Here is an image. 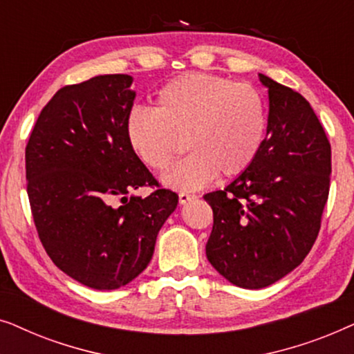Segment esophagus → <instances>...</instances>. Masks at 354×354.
I'll use <instances>...</instances> for the list:
<instances>
[{"mask_svg": "<svg viewBox=\"0 0 354 354\" xmlns=\"http://www.w3.org/2000/svg\"><path fill=\"white\" fill-rule=\"evenodd\" d=\"M195 198L196 195H190V193H178V203H180V205H187L188 201L195 200Z\"/></svg>", "mask_w": 354, "mask_h": 354, "instance_id": "esophagus-1", "label": "esophagus"}]
</instances>
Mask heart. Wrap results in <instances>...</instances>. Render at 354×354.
I'll return each instance as SVG.
<instances>
[{"label": "heart", "mask_w": 354, "mask_h": 354, "mask_svg": "<svg viewBox=\"0 0 354 354\" xmlns=\"http://www.w3.org/2000/svg\"><path fill=\"white\" fill-rule=\"evenodd\" d=\"M268 129L263 95L248 84L209 74H185L162 86L154 111L133 109L125 130L132 149L151 171L162 172L180 156L162 182L192 192L216 174L239 176L258 156Z\"/></svg>", "instance_id": "b5f03b06"}]
</instances>
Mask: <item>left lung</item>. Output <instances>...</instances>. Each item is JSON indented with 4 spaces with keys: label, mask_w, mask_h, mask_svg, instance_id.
<instances>
[{
    "label": "left lung",
    "mask_w": 354,
    "mask_h": 354,
    "mask_svg": "<svg viewBox=\"0 0 354 354\" xmlns=\"http://www.w3.org/2000/svg\"><path fill=\"white\" fill-rule=\"evenodd\" d=\"M268 88L266 138L253 164L224 190L206 193L214 225L212 268L241 288L269 287L311 251L330 187V143L301 95L259 74Z\"/></svg>",
    "instance_id": "1"
}]
</instances>
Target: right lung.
Returning <instances> with one entry per match:
<instances>
[{"label":"right lung","mask_w":354,"mask_h":354,"mask_svg":"<svg viewBox=\"0 0 354 354\" xmlns=\"http://www.w3.org/2000/svg\"><path fill=\"white\" fill-rule=\"evenodd\" d=\"M132 82V75L106 74L61 88L26 148L38 236L62 272L95 290L120 288L147 269L178 203L166 188L129 196L143 185L158 187L125 130L137 95Z\"/></svg>","instance_id":"obj_1"}]
</instances>
